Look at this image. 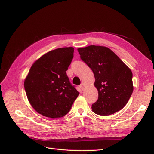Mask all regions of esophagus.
I'll list each match as a JSON object with an SVG mask.
<instances>
[{
	"label": "esophagus",
	"instance_id": "1",
	"mask_svg": "<svg viewBox=\"0 0 154 154\" xmlns=\"http://www.w3.org/2000/svg\"><path fill=\"white\" fill-rule=\"evenodd\" d=\"M80 87V88H81V89H82V91H83V89H84V87H85V84H84V83H82Z\"/></svg>",
	"mask_w": 154,
	"mask_h": 154
}]
</instances>
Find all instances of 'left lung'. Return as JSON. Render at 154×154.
I'll list each match as a JSON object with an SVG mask.
<instances>
[{
  "label": "left lung",
  "instance_id": "obj_1",
  "mask_svg": "<svg viewBox=\"0 0 154 154\" xmlns=\"http://www.w3.org/2000/svg\"><path fill=\"white\" fill-rule=\"evenodd\" d=\"M78 51L94 74L98 98L92 105L93 112L108 116L122 110L134 89L131 70L108 48L90 45Z\"/></svg>",
  "mask_w": 154,
  "mask_h": 154
}]
</instances>
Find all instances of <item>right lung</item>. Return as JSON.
<instances>
[{"label":"right lung","instance_id":"right-lung-1","mask_svg":"<svg viewBox=\"0 0 154 154\" xmlns=\"http://www.w3.org/2000/svg\"><path fill=\"white\" fill-rule=\"evenodd\" d=\"M73 53L71 47L49 51L32 64L26 78L27 99L37 112L45 117L66 115L79 94L66 73Z\"/></svg>","mask_w":154,"mask_h":154}]
</instances>
